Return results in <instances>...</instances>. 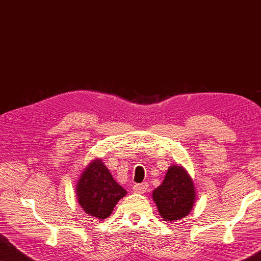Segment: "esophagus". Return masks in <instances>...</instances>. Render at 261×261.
I'll list each match as a JSON object with an SVG mask.
<instances>
[{"label":"esophagus","mask_w":261,"mask_h":261,"mask_svg":"<svg viewBox=\"0 0 261 261\" xmlns=\"http://www.w3.org/2000/svg\"><path fill=\"white\" fill-rule=\"evenodd\" d=\"M133 190L136 194H144L148 190V184L147 182H142V184H136L133 186Z\"/></svg>","instance_id":"34e87169"}]
</instances>
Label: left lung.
I'll list each match as a JSON object with an SVG mask.
<instances>
[{
  "mask_svg": "<svg viewBox=\"0 0 261 261\" xmlns=\"http://www.w3.org/2000/svg\"><path fill=\"white\" fill-rule=\"evenodd\" d=\"M152 196L164 221H180L189 214L196 200L193 179L181 166L172 164L163 182L153 190Z\"/></svg>",
  "mask_w": 261,
  "mask_h": 261,
  "instance_id": "left-lung-1",
  "label": "left lung"
}]
</instances>
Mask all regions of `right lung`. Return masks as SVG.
Masks as SVG:
<instances>
[{"mask_svg":"<svg viewBox=\"0 0 261 261\" xmlns=\"http://www.w3.org/2000/svg\"><path fill=\"white\" fill-rule=\"evenodd\" d=\"M101 159H95L82 172L76 185L77 201L84 212L98 220L109 217L114 207L126 195Z\"/></svg>","mask_w":261,"mask_h":261,"instance_id":"right-lung-1","label":"right lung"}]
</instances>
